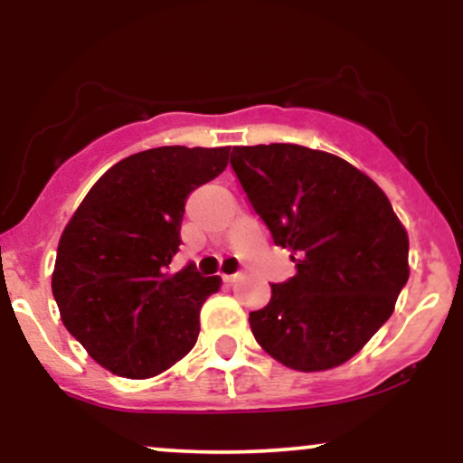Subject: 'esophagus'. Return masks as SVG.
Masks as SVG:
<instances>
[{
	"mask_svg": "<svg viewBox=\"0 0 463 463\" xmlns=\"http://www.w3.org/2000/svg\"><path fill=\"white\" fill-rule=\"evenodd\" d=\"M243 279V274L241 272H237V274H226L224 276V280H226V283H237V280H241Z\"/></svg>",
	"mask_w": 463,
	"mask_h": 463,
	"instance_id": "obj_1",
	"label": "esophagus"
}]
</instances>
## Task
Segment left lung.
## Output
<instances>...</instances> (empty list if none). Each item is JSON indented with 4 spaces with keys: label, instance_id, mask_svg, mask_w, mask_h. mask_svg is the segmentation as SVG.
<instances>
[{
    "label": "left lung",
    "instance_id": "left-lung-1",
    "mask_svg": "<svg viewBox=\"0 0 463 463\" xmlns=\"http://www.w3.org/2000/svg\"><path fill=\"white\" fill-rule=\"evenodd\" d=\"M250 206L296 274L250 313L269 357L300 372L342 365L390 320L409 279V239L374 180L294 143L232 147Z\"/></svg>",
    "mask_w": 463,
    "mask_h": 463
}]
</instances>
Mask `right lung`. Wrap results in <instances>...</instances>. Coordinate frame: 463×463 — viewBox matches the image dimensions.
Segmentation results:
<instances>
[{"label": "right lung", "instance_id": "right-lung-1", "mask_svg": "<svg viewBox=\"0 0 463 463\" xmlns=\"http://www.w3.org/2000/svg\"><path fill=\"white\" fill-rule=\"evenodd\" d=\"M231 147L165 146L124 158L78 206L58 243L52 294L61 320L117 376L150 379L172 368L200 333L217 276L191 265L169 272L184 202L220 176Z\"/></svg>", "mask_w": 463, "mask_h": 463}]
</instances>
